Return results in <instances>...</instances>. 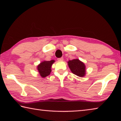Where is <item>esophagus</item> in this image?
Masks as SVG:
<instances>
[{
  "instance_id": "34e87169",
  "label": "esophagus",
  "mask_w": 121,
  "mask_h": 121,
  "mask_svg": "<svg viewBox=\"0 0 121 121\" xmlns=\"http://www.w3.org/2000/svg\"><path fill=\"white\" fill-rule=\"evenodd\" d=\"M57 60H58L59 61H62L63 60H64V58H63V57L59 58V59H57Z\"/></svg>"
}]
</instances>
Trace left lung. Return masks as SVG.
I'll return each mask as SVG.
<instances>
[{
	"label": "left lung",
	"mask_w": 121,
	"mask_h": 121,
	"mask_svg": "<svg viewBox=\"0 0 121 121\" xmlns=\"http://www.w3.org/2000/svg\"><path fill=\"white\" fill-rule=\"evenodd\" d=\"M68 65L74 74L79 77H83L86 74V66L84 62L78 59L69 60Z\"/></svg>",
	"instance_id": "1"
}]
</instances>
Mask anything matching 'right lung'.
Segmentation results:
<instances>
[{"instance_id":"obj_1","label":"right lung","mask_w":121,"mask_h":121,"mask_svg":"<svg viewBox=\"0 0 121 121\" xmlns=\"http://www.w3.org/2000/svg\"><path fill=\"white\" fill-rule=\"evenodd\" d=\"M55 62L54 60L50 61H43L37 67V71L39 75L42 78H45L49 75L52 72V66Z\"/></svg>"}]
</instances>
